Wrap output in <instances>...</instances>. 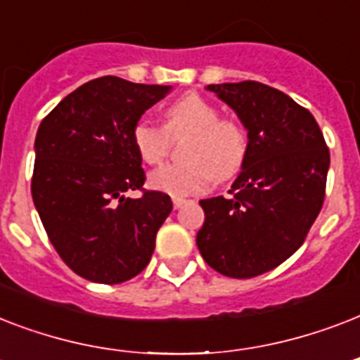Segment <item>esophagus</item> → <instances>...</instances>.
Wrapping results in <instances>:
<instances>
[{
    "mask_svg": "<svg viewBox=\"0 0 360 360\" xmlns=\"http://www.w3.org/2000/svg\"><path fill=\"white\" fill-rule=\"evenodd\" d=\"M186 203V200H183V198H174V207L175 209H181L183 205Z\"/></svg>",
    "mask_w": 360,
    "mask_h": 360,
    "instance_id": "1",
    "label": "esophagus"
}]
</instances>
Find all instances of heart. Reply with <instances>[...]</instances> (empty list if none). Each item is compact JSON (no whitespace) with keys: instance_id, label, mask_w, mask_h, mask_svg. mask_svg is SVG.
I'll return each mask as SVG.
<instances>
[{"instance_id":"heart-1","label":"heart","mask_w":360,"mask_h":360,"mask_svg":"<svg viewBox=\"0 0 360 360\" xmlns=\"http://www.w3.org/2000/svg\"><path fill=\"white\" fill-rule=\"evenodd\" d=\"M191 134L183 157L188 162L166 164L149 175V185L174 198L203 194L213 179L230 181L243 168L248 136L236 120L220 117L217 104L198 93H186L164 110V127L140 120L132 127V146L147 164L168 157L169 138Z\"/></svg>"}]
</instances>
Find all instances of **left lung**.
Instances as JSON below:
<instances>
[{
	"label": "left lung",
	"instance_id": "8db88e82",
	"mask_svg": "<svg viewBox=\"0 0 360 360\" xmlns=\"http://www.w3.org/2000/svg\"><path fill=\"white\" fill-rule=\"evenodd\" d=\"M248 130L231 196L202 200L196 245L209 267L254 278L304 243L325 200L329 147L314 115L285 93L254 80L211 84Z\"/></svg>",
	"mask_w": 360,
	"mask_h": 360
}]
</instances>
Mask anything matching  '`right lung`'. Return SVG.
Here are the masks:
<instances>
[{
  "label": "right lung",
  "mask_w": 360,
  "mask_h": 360,
  "mask_svg": "<svg viewBox=\"0 0 360 360\" xmlns=\"http://www.w3.org/2000/svg\"><path fill=\"white\" fill-rule=\"evenodd\" d=\"M169 86L87 82L42 120L31 196L59 257L82 278L121 284L147 267L172 200L146 191L132 127ZM129 190L142 196L127 198Z\"/></svg>",
  "instance_id": "right-lung-1"
}]
</instances>
